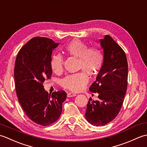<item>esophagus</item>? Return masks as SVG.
<instances>
[{"label": "esophagus", "mask_w": 147, "mask_h": 147, "mask_svg": "<svg viewBox=\"0 0 147 147\" xmlns=\"http://www.w3.org/2000/svg\"><path fill=\"white\" fill-rule=\"evenodd\" d=\"M76 95L75 94V93H71V92L67 93V97H71V96H76Z\"/></svg>", "instance_id": "34e87169"}]
</instances>
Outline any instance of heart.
I'll use <instances>...</instances> for the list:
<instances>
[{
    "mask_svg": "<svg viewBox=\"0 0 147 147\" xmlns=\"http://www.w3.org/2000/svg\"><path fill=\"white\" fill-rule=\"evenodd\" d=\"M86 43L79 39H74L65 46L64 52L67 55L78 58L79 68L82 69L90 75L97 74L101 69L104 56L100 49L88 48ZM50 65L53 72L60 73L63 70L64 59L59 54L52 55ZM88 82L85 72L70 74L61 80V86L72 92H80Z\"/></svg>",
    "mask_w": 147,
    "mask_h": 147,
    "instance_id": "heart-1",
    "label": "heart"
}]
</instances>
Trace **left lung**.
I'll use <instances>...</instances> for the list:
<instances>
[{
	"label": "left lung",
	"mask_w": 147,
	"mask_h": 147,
	"mask_svg": "<svg viewBox=\"0 0 147 147\" xmlns=\"http://www.w3.org/2000/svg\"><path fill=\"white\" fill-rule=\"evenodd\" d=\"M104 50V62L90 91L98 93V100L89 99L85 118L95 126H104L115 118L123 105L127 86L125 52L109 35L100 40Z\"/></svg>",
	"instance_id": "1"
}]
</instances>
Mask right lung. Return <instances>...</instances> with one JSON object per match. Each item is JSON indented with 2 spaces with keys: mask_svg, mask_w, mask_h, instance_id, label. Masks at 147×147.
Here are the masks:
<instances>
[{
  "mask_svg": "<svg viewBox=\"0 0 147 147\" xmlns=\"http://www.w3.org/2000/svg\"><path fill=\"white\" fill-rule=\"evenodd\" d=\"M59 45L52 39L34 37L19 51L14 66L16 91L19 102L27 116L40 125L48 126L60 117L62 103L66 99L63 90L51 96L43 83L52 76L50 65L52 51Z\"/></svg>",
  "mask_w": 147,
  "mask_h": 147,
  "instance_id": "1",
  "label": "right lung"
}]
</instances>
